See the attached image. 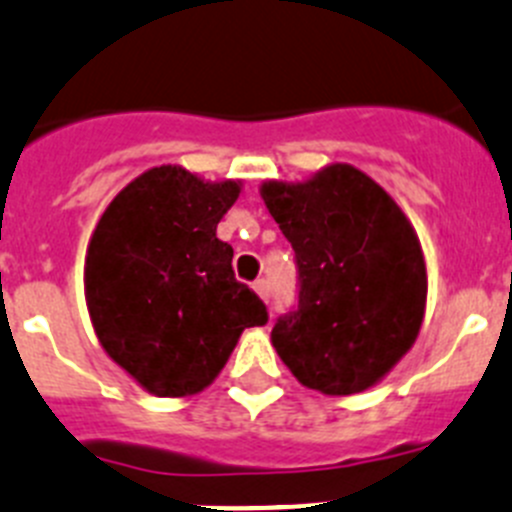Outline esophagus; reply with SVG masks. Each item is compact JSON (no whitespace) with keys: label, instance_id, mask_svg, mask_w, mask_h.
I'll use <instances>...</instances> for the list:
<instances>
[{"label":"esophagus","instance_id":"esophagus-1","mask_svg":"<svg viewBox=\"0 0 512 512\" xmlns=\"http://www.w3.org/2000/svg\"><path fill=\"white\" fill-rule=\"evenodd\" d=\"M253 292L259 294V297L264 299V302H269V297H271L269 281H266V279H256V281H253Z\"/></svg>","mask_w":512,"mask_h":512}]
</instances>
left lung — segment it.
Returning <instances> with one entry per match:
<instances>
[{
    "mask_svg": "<svg viewBox=\"0 0 512 512\" xmlns=\"http://www.w3.org/2000/svg\"><path fill=\"white\" fill-rule=\"evenodd\" d=\"M261 198L294 248L297 307L271 330L302 386L350 396L378 383L419 335L426 266L419 238L378 182L330 164Z\"/></svg>",
    "mask_w": 512,
    "mask_h": 512,
    "instance_id": "1",
    "label": "left lung"
}]
</instances>
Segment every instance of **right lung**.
Segmentation results:
<instances>
[{
  "mask_svg": "<svg viewBox=\"0 0 512 512\" xmlns=\"http://www.w3.org/2000/svg\"><path fill=\"white\" fill-rule=\"evenodd\" d=\"M238 182L154 167L111 200L86 256V302L103 350L154 396H190L269 312L236 281L215 236Z\"/></svg>",
  "mask_w": 512,
  "mask_h": 512,
  "instance_id": "1",
  "label": "right lung"
}]
</instances>
